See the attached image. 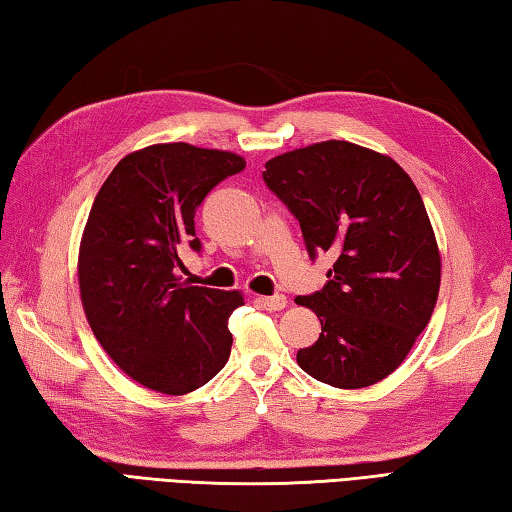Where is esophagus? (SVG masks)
<instances>
[{
	"label": "esophagus",
	"instance_id": "obj_1",
	"mask_svg": "<svg viewBox=\"0 0 512 512\" xmlns=\"http://www.w3.org/2000/svg\"><path fill=\"white\" fill-rule=\"evenodd\" d=\"M262 304L268 310H284L288 306V299L284 295H273V297H262Z\"/></svg>",
	"mask_w": 512,
	"mask_h": 512
}]
</instances>
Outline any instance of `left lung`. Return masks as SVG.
<instances>
[{
  "mask_svg": "<svg viewBox=\"0 0 512 512\" xmlns=\"http://www.w3.org/2000/svg\"><path fill=\"white\" fill-rule=\"evenodd\" d=\"M264 182L299 219L310 257H335L328 282L297 297L322 322L297 364L317 382L364 388L404 362L442 282L435 230L393 157L328 139L266 162Z\"/></svg>",
  "mask_w": 512,
  "mask_h": 512,
  "instance_id": "1",
  "label": "left lung"
}]
</instances>
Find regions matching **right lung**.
<instances>
[{"instance_id": "right-lung-1", "label": "right lung", "mask_w": 512, "mask_h": 512, "mask_svg": "<svg viewBox=\"0 0 512 512\" xmlns=\"http://www.w3.org/2000/svg\"><path fill=\"white\" fill-rule=\"evenodd\" d=\"M242 155L186 142L126 155L90 208L79 242V297L108 357L155 393L186 395L224 368L233 346L228 317L239 290L190 286L186 248L199 250L195 210Z\"/></svg>"}]
</instances>
